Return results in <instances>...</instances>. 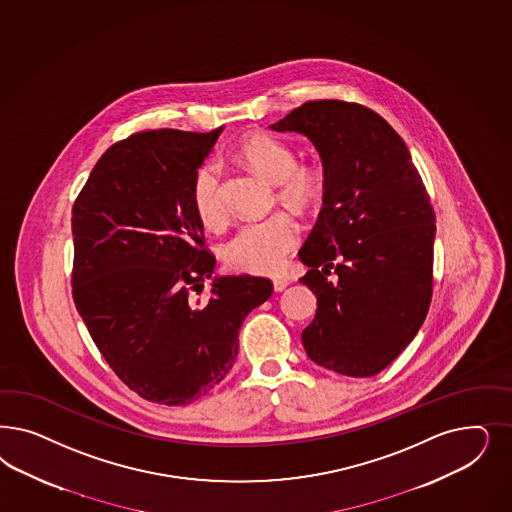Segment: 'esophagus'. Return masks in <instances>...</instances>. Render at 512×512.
Instances as JSON below:
<instances>
[{"mask_svg":"<svg viewBox=\"0 0 512 512\" xmlns=\"http://www.w3.org/2000/svg\"><path fill=\"white\" fill-rule=\"evenodd\" d=\"M288 284L290 281L288 279H273V288H275V292H282V290H286L288 288Z\"/></svg>","mask_w":512,"mask_h":512,"instance_id":"34e87169","label":"esophagus"}]
</instances>
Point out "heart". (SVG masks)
I'll return each mask as SVG.
<instances>
[{"instance_id": "b5f03b06", "label": "heart", "mask_w": 512, "mask_h": 512, "mask_svg": "<svg viewBox=\"0 0 512 512\" xmlns=\"http://www.w3.org/2000/svg\"><path fill=\"white\" fill-rule=\"evenodd\" d=\"M239 156L267 181L277 182L282 201L305 207L322 194V169L314 164H296L294 150L273 135L258 133L248 137L239 147ZM190 194L192 207L205 226H216L224 218L220 167L216 162L209 160L199 165ZM297 241L299 226L296 220L277 213L239 226L222 245V258L237 271L275 273L296 248Z\"/></svg>"}]
</instances>
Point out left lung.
I'll list each match as a JSON object with an SVG mask.
<instances>
[{"instance_id": "left-lung-1", "label": "left lung", "mask_w": 512, "mask_h": 512, "mask_svg": "<svg viewBox=\"0 0 512 512\" xmlns=\"http://www.w3.org/2000/svg\"><path fill=\"white\" fill-rule=\"evenodd\" d=\"M307 135L324 165V207L299 250V281L316 296L301 333L314 363L373 377L426 320L435 213L411 152L375 111L339 99L307 101L269 126ZM334 277H330V273Z\"/></svg>"}]
</instances>
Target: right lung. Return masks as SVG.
<instances>
[{
	"mask_svg": "<svg viewBox=\"0 0 512 512\" xmlns=\"http://www.w3.org/2000/svg\"><path fill=\"white\" fill-rule=\"evenodd\" d=\"M222 132L149 130L118 141L73 205V301L109 367L135 394L188 405L230 373L247 314L271 297L265 277H213L194 173Z\"/></svg>",
	"mask_w": 512,
	"mask_h": 512,
	"instance_id": "obj_1",
	"label": "right lung"
}]
</instances>
